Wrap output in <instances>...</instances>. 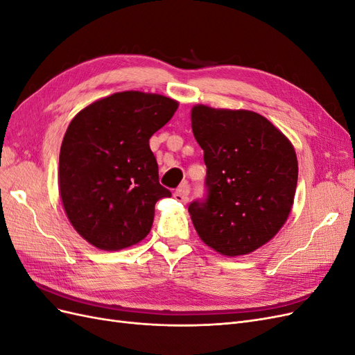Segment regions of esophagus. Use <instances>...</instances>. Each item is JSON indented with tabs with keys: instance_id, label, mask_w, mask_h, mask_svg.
<instances>
[{
	"instance_id": "esophagus-1",
	"label": "esophagus",
	"mask_w": 355,
	"mask_h": 355,
	"mask_svg": "<svg viewBox=\"0 0 355 355\" xmlns=\"http://www.w3.org/2000/svg\"><path fill=\"white\" fill-rule=\"evenodd\" d=\"M188 194H189V187H188L187 184H184V185H180V187L175 191L173 197H175L178 201L187 204L188 200H189V198H188Z\"/></svg>"
}]
</instances>
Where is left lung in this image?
Masks as SVG:
<instances>
[{"label": "left lung", "mask_w": 355, "mask_h": 355, "mask_svg": "<svg viewBox=\"0 0 355 355\" xmlns=\"http://www.w3.org/2000/svg\"><path fill=\"white\" fill-rule=\"evenodd\" d=\"M207 197L188 207L200 239L223 256L252 253L286 223L297 184L293 145L261 114L196 105Z\"/></svg>", "instance_id": "8db88e82"}]
</instances>
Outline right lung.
<instances>
[{"instance_id":"1","label":"right lung","mask_w":355,"mask_h":355,"mask_svg":"<svg viewBox=\"0 0 355 355\" xmlns=\"http://www.w3.org/2000/svg\"><path fill=\"white\" fill-rule=\"evenodd\" d=\"M178 106L163 94L132 90L96 101L73 116L60 146L59 192L85 241L115 252L151 231L155 202L171 192L159 185L149 139Z\"/></svg>"}]
</instances>
